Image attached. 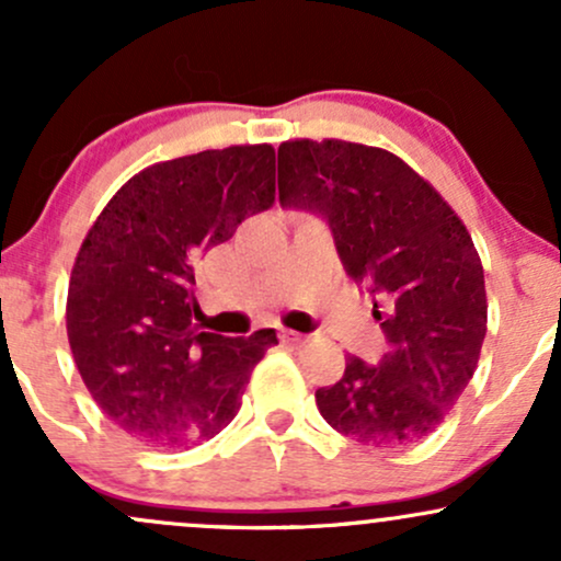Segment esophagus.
<instances>
[{
    "label": "esophagus",
    "mask_w": 561,
    "mask_h": 561,
    "mask_svg": "<svg viewBox=\"0 0 561 561\" xmlns=\"http://www.w3.org/2000/svg\"><path fill=\"white\" fill-rule=\"evenodd\" d=\"M282 340L289 345H300V343H306V334H300L295 330H282Z\"/></svg>",
    "instance_id": "34e87169"
}]
</instances>
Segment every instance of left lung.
<instances>
[{
  "label": "left lung",
  "instance_id": "1",
  "mask_svg": "<svg viewBox=\"0 0 561 561\" xmlns=\"http://www.w3.org/2000/svg\"><path fill=\"white\" fill-rule=\"evenodd\" d=\"M279 205L324 218L388 337L375 366L347 356L343 379L317 390L321 416L364 446L420 443L459 401L485 340V276L467 227L401 158L343 139L279 145Z\"/></svg>",
  "mask_w": 561,
  "mask_h": 561
}]
</instances>
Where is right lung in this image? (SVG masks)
Masks as SVG:
<instances>
[{"label":"right lung","instance_id":"1","mask_svg":"<svg viewBox=\"0 0 561 561\" xmlns=\"http://www.w3.org/2000/svg\"><path fill=\"white\" fill-rule=\"evenodd\" d=\"M274 147L156 163L115 192L73 263L68 340L83 385L145 446L192 448L240 411L250 371L276 345L199 332L195 261L274 205Z\"/></svg>","mask_w":561,"mask_h":561}]
</instances>
